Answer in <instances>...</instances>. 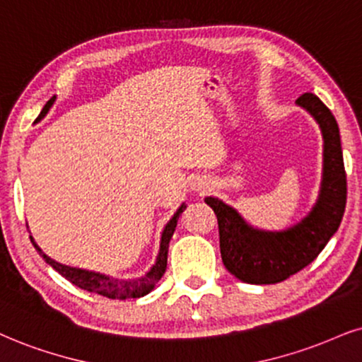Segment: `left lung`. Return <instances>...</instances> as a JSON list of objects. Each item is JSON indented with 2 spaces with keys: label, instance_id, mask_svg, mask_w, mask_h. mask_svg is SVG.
<instances>
[{
  "label": "left lung",
  "instance_id": "left-lung-1",
  "mask_svg": "<svg viewBox=\"0 0 362 362\" xmlns=\"http://www.w3.org/2000/svg\"><path fill=\"white\" fill-rule=\"evenodd\" d=\"M297 105L317 120L324 139L322 182L317 203L309 215L284 231H265L250 226L221 199L204 198L218 218L223 265L242 282L279 284L300 272L317 258L344 216L347 181L336 119L310 92L302 93Z\"/></svg>",
  "mask_w": 362,
  "mask_h": 362
}]
</instances>
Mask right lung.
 Returning <instances> with one entry per match:
<instances>
[{
	"label": "right lung",
	"instance_id": "right-lung-1",
	"mask_svg": "<svg viewBox=\"0 0 362 362\" xmlns=\"http://www.w3.org/2000/svg\"><path fill=\"white\" fill-rule=\"evenodd\" d=\"M55 99L57 97L53 95L52 99L45 104L42 112H40V115L37 117V122L47 115ZM185 209H186V204H181L180 209H177L171 220L168 221V225L164 226L163 235H160L159 253H158V258H156V263L151 267V270L147 272L146 275L139 276V279H129V280L114 279V276L102 275L99 272H88L82 269H75V267L62 265V263L52 260L50 257L45 255L42 248L35 243L33 236H30V240L31 243H33V247L37 248V252L43 257V260L50 267H53V269H55L62 276H65L66 280H70L74 285H77V287L87 290V292L99 293V296H104L109 298H119V300H126V298H139V297H144L146 293H149L151 290L156 287V284L159 282L160 276L164 275V272H166L169 242H171V236L174 233V230H176L177 218H180V215L185 211Z\"/></svg>",
	"mask_w": 362,
	"mask_h": 362
}]
</instances>
